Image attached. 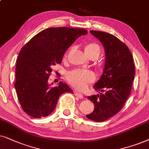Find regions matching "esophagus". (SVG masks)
I'll return each instance as SVG.
<instances>
[{"instance_id": "1", "label": "esophagus", "mask_w": 149, "mask_h": 149, "mask_svg": "<svg viewBox=\"0 0 149 149\" xmlns=\"http://www.w3.org/2000/svg\"><path fill=\"white\" fill-rule=\"evenodd\" d=\"M74 93H75V95H76V96H77V97H78L80 98V99H83V98H84V96H83V95L82 94V93H79V92H78V91H74Z\"/></svg>"}]
</instances>
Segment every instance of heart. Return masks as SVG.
I'll return each mask as SVG.
<instances>
[{"label":"heart","instance_id":"heart-1","mask_svg":"<svg viewBox=\"0 0 149 149\" xmlns=\"http://www.w3.org/2000/svg\"><path fill=\"white\" fill-rule=\"evenodd\" d=\"M85 52L90 57L99 56L100 54V47L97 43H91L85 46ZM67 56L66 54L65 56ZM67 80L71 86L78 89H84L88 84L94 82L96 78L95 73L88 69L77 68L69 71L66 75Z\"/></svg>","mask_w":149,"mask_h":149}]
</instances>
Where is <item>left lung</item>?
Listing matches in <instances>:
<instances>
[{
  "label": "left lung",
  "mask_w": 149,
  "mask_h": 149,
  "mask_svg": "<svg viewBox=\"0 0 149 149\" xmlns=\"http://www.w3.org/2000/svg\"><path fill=\"white\" fill-rule=\"evenodd\" d=\"M90 32L104 45L106 63L102 77L93 86L100 95L88 97L95 105L94 111L86 116L103 122L120 112L130 96L135 75L134 61L128 47L116 37L106 32Z\"/></svg>",
  "instance_id": "obj_1"
}]
</instances>
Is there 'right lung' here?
Instances as JSON below:
<instances>
[{"label": "right lung", "instance_id": "add662e5", "mask_svg": "<svg viewBox=\"0 0 149 149\" xmlns=\"http://www.w3.org/2000/svg\"><path fill=\"white\" fill-rule=\"evenodd\" d=\"M83 29L49 28L39 32L24 45L15 67V88L22 108L29 116L41 118L54 111L60 95L73 91L62 82L57 86L47 83L52 67L60 64L67 48L81 35Z\"/></svg>", "mask_w": 149, "mask_h": 149}]
</instances>
